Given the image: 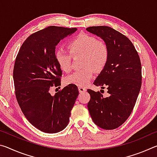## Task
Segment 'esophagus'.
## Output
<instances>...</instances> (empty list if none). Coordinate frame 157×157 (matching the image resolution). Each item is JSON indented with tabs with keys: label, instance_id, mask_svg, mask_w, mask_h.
<instances>
[{
	"label": "esophagus",
	"instance_id": "esophagus-1",
	"mask_svg": "<svg viewBox=\"0 0 157 157\" xmlns=\"http://www.w3.org/2000/svg\"><path fill=\"white\" fill-rule=\"evenodd\" d=\"M78 90H79V93L85 92V91H86V88H84V86H78Z\"/></svg>",
	"mask_w": 157,
	"mask_h": 157
}]
</instances>
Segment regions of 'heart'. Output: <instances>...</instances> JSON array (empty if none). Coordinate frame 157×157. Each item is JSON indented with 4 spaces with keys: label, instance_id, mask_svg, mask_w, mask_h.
<instances>
[{
    "label": "heart",
    "instance_id": "b5f03b06",
    "mask_svg": "<svg viewBox=\"0 0 157 157\" xmlns=\"http://www.w3.org/2000/svg\"><path fill=\"white\" fill-rule=\"evenodd\" d=\"M70 53L59 48L55 52V60L59 68L68 73L72 69V56L82 55L83 68L76 71L66 78L68 84L79 86L86 85L95 72H100L105 68L109 57V49L104 41L86 33L79 34L68 44Z\"/></svg>",
    "mask_w": 157,
    "mask_h": 157
}]
</instances>
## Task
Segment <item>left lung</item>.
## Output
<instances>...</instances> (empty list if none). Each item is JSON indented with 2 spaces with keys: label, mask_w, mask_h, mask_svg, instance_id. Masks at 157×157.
<instances>
[{
  "label": "left lung",
  "mask_w": 157,
  "mask_h": 157,
  "mask_svg": "<svg viewBox=\"0 0 157 157\" xmlns=\"http://www.w3.org/2000/svg\"><path fill=\"white\" fill-rule=\"evenodd\" d=\"M99 36L109 49L105 68L94 84L105 89L109 96L88 89V109L94 123L100 128L113 129L126 121L136 104L141 86V63L134 45L127 36L108 26L87 28Z\"/></svg>",
  "instance_id": "1"
}]
</instances>
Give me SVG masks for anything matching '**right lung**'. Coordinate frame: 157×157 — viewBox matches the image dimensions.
Masks as SVG:
<instances>
[{
	"mask_svg": "<svg viewBox=\"0 0 157 157\" xmlns=\"http://www.w3.org/2000/svg\"><path fill=\"white\" fill-rule=\"evenodd\" d=\"M77 30L49 26L36 32L23 42L16 58L13 78L17 102L27 120L45 133L66 128L78 96L73 84L55 95L50 93L52 87L60 86L62 74L55 60V48Z\"/></svg>",
	"mask_w": 157,
	"mask_h": 157,
	"instance_id": "add662e5",
	"label": "right lung"
}]
</instances>
